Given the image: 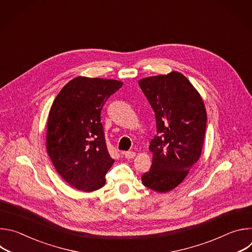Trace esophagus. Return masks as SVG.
Listing matches in <instances>:
<instances>
[{"label": "esophagus", "instance_id": "esophagus-1", "mask_svg": "<svg viewBox=\"0 0 252 252\" xmlns=\"http://www.w3.org/2000/svg\"><path fill=\"white\" fill-rule=\"evenodd\" d=\"M124 156L126 158L129 159V158H133L135 157V153L134 152H126V153H124Z\"/></svg>", "mask_w": 252, "mask_h": 252}]
</instances>
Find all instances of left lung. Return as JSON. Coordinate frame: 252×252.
I'll list each match as a JSON object with an SVG mask.
<instances>
[{
	"label": "left lung",
	"mask_w": 252,
	"mask_h": 252,
	"mask_svg": "<svg viewBox=\"0 0 252 252\" xmlns=\"http://www.w3.org/2000/svg\"><path fill=\"white\" fill-rule=\"evenodd\" d=\"M156 114L158 135L149 147L150 171L142 185L165 193L181 185L199 159L206 127L203 99L192 84L178 71L138 81Z\"/></svg>",
	"instance_id": "8db88e82"
}]
</instances>
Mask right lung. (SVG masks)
<instances>
[{
    "label": "right lung",
    "instance_id": "right-lung-1",
    "mask_svg": "<svg viewBox=\"0 0 252 252\" xmlns=\"http://www.w3.org/2000/svg\"><path fill=\"white\" fill-rule=\"evenodd\" d=\"M123 86L117 80L77 77L55 98L47 122V153L70 187L92 192L105 185L115 159L107 152L100 112Z\"/></svg>",
    "mask_w": 252,
    "mask_h": 252
}]
</instances>
